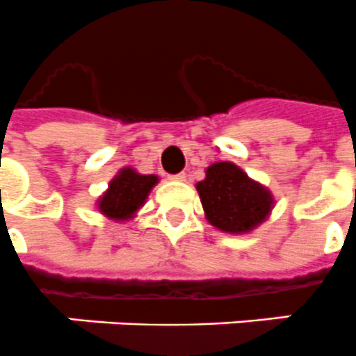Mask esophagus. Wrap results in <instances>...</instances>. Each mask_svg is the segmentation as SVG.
Here are the masks:
<instances>
[{
  "instance_id": "34e87169",
  "label": "esophagus",
  "mask_w": 356,
  "mask_h": 356,
  "mask_svg": "<svg viewBox=\"0 0 356 356\" xmlns=\"http://www.w3.org/2000/svg\"><path fill=\"white\" fill-rule=\"evenodd\" d=\"M186 172H180V175H172L170 176V180L172 181H186Z\"/></svg>"
}]
</instances>
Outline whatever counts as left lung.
<instances>
[{
    "mask_svg": "<svg viewBox=\"0 0 356 356\" xmlns=\"http://www.w3.org/2000/svg\"><path fill=\"white\" fill-rule=\"evenodd\" d=\"M206 220L218 232L246 235L268 220L275 198L268 187L250 178L233 161L206 167V178L196 184Z\"/></svg>",
    "mask_w": 356,
    "mask_h": 356,
    "instance_id": "1",
    "label": "left lung"
}]
</instances>
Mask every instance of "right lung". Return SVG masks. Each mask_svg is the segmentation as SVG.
<instances>
[{
    "label": "right lung",
    "instance_id": "add662e5",
    "mask_svg": "<svg viewBox=\"0 0 356 356\" xmlns=\"http://www.w3.org/2000/svg\"><path fill=\"white\" fill-rule=\"evenodd\" d=\"M160 176L141 175L134 167H123L108 181L106 191L95 200V209L113 222H129L138 217Z\"/></svg>",
    "mask_w": 356,
    "mask_h": 356
}]
</instances>
